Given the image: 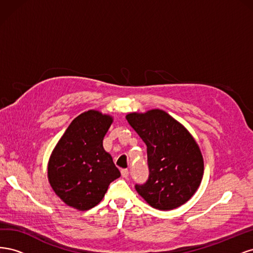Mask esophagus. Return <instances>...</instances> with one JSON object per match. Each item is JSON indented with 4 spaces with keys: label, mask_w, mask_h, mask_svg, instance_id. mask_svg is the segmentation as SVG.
<instances>
[{
    "label": "esophagus",
    "mask_w": 253,
    "mask_h": 253,
    "mask_svg": "<svg viewBox=\"0 0 253 253\" xmlns=\"http://www.w3.org/2000/svg\"><path fill=\"white\" fill-rule=\"evenodd\" d=\"M121 175H122V177L126 178L127 176H128V170L127 169H122L121 170Z\"/></svg>",
    "instance_id": "34e87169"
}]
</instances>
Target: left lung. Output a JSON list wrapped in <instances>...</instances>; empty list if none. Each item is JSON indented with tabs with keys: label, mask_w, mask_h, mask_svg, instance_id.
<instances>
[{
	"label": "left lung",
	"mask_w": 253,
	"mask_h": 253,
	"mask_svg": "<svg viewBox=\"0 0 253 253\" xmlns=\"http://www.w3.org/2000/svg\"><path fill=\"white\" fill-rule=\"evenodd\" d=\"M126 120L147 144L149 178L136 185L151 207L172 210L187 203L201 185L204 159L188 129L162 110L131 113Z\"/></svg>",
	"instance_id": "left-lung-1"
}]
</instances>
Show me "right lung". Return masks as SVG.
Listing matches in <instances>:
<instances>
[{"label": "right lung", "instance_id": "right-lung-1", "mask_svg": "<svg viewBox=\"0 0 253 253\" xmlns=\"http://www.w3.org/2000/svg\"><path fill=\"white\" fill-rule=\"evenodd\" d=\"M113 122L110 115L90 110L76 117L53 149L48 181L67 206L89 210L102 201L110 183L120 177L102 145Z\"/></svg>", "mask_w": 253, "mask_h": 253}]
</instances>
